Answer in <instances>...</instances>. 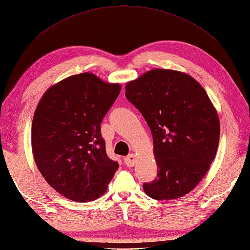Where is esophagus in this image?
<instances>
[{
    "instance_id": "1",
    "label": "esophagus",
    "mask_w": 250,
    "mask_h": 250,
    "mask_svg": "<svg viewBox=\"0 0 250 250\" xmlns=\"http://www.w3.org/2000/svg\"><path fill=\"white\" fill-rule=\"evenodd\" d=\"M136 160L137 159H136L135 154H129L128 156H126L124 158V163H125L127 167H132V166L136 165Z\"/></svg>"
}]
</instances>
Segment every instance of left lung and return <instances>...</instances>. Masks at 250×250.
I'll return each instance as SVG.
<instances>
[{
  "instance_id": "8db88e82",
  "label": "left lung",
  "mask_w": 250,
  "mask_h": 250,
  "mask_svg": "<svg viewBox=\"0 0 250 250\" xmlns=\"http://www.w3.org/2000/svg\"><path fill=\"white\" fill-rule=\"evenodd\" d=\"M125 96L151 129L157 176L143 190L156 200L187 195L217 152V111L200 83L185 73L156 68L125 86Z\"/></svg>"
}]
</instances>
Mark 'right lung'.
Here are the masks:
<instances>
[{"label": "right lung", "instance_id": "1", "mask_svg": "<svg viewBox=\"0 0 250 250\" xmlns=\"http://www.w3.org/2000/svg\"><path fill=\"white\" fill-rule=\"evenodd\" d=\"M121 92L91 73L70 76L49 87L32 122V151L53 189L77 202L106 192L119 168L110 159L101 123Z\"/></svg>", "mask_w": 250, "mask_h": 250}]
</instances>
